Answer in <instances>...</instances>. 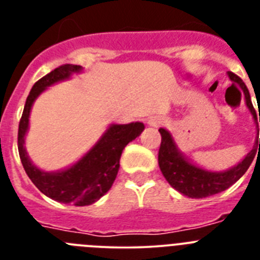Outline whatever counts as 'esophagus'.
<instances>
[{"label":"esophagus","instance_id":"1","mask_svg":"<svg viewBox=\"0 0 260 260\" xmlns=\"http://www.w3.org/2000/svg\"><path fill=\"white\" fill-rule=\"evenodd\" d=\"M148 123H150V125H152V126H156L158 123V121H157V119H150V121H148Z\"/></svg>","mask_w":260,"mask_h":260}]
</instances>
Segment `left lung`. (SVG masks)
<instances>
[{"label":"left lung","instance_id":"left-lung-1","mask_svg":"<svg viewBox=\"0 0 260 260\" xmlns=\"http://www.w3.org/2000/svg\"><path fill=\"white\" fill-rule=\"evenodd\" d=\"M228 74L231 80H233L234 83H238L242 87L245 98H246L247 107H249L250 112L252 113L256 122L258 118H256L255 109L252 107L249 89H247V87L245 86V83L238 75H236L232 71H229ZM158 132L161 134V144H160V150H158V167L161 169V173L164 174L165 180L169 182V185L174 187L177 191H180L181 194L186 195L189 198H207V197L221 192L228 189V187H231L249 169L250 164H251L252 160H254V156H255V150H252L251 152L247 153L246 157L243 158L240 164L231 168L229 171L219 172V173L217 172L204 171L202 168L189 162L183 157L182 153L177 150L171 134L167 130L160 128ZM258 143L260 150V138L259 139L256 138V144Z\"/></svg>","mask_w":260,"mask_h":260}]
</instances>
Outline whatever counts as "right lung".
Returning a JSON list of instances; mask_svg holds the SVG:
<instances>
[{"instance_id": "right-lung-1", "label": "right lung", "mask_w": 260, "mask_h": 260, "mask_svg": "<svg viewBox=\"0 0 260 260\" xmlns=\"http://www.w3.org/2000/svg\"><path fill=\"white\" fill-rule=\"evenodd\" d=\"M78 65H61L49 74L39 79L26 100L22 118L18 128V151L23 168L29 180L43 194L59 203L74 206H89L107 194L112 187L119 169V158L123 148L144 130L142 122H133L127 125H112L102 139L74 164L65 171L56 173H47L29 161L24 150V135L28 128L29 110L35 99L47 87L59 80L68 79L71 73L80 70Z\"/></svg>"}]
</instances>
